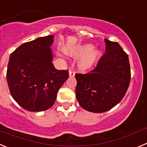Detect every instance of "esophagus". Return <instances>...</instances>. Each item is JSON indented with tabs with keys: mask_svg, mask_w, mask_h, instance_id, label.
<instances>
[{
	"mask_svg": "<svg viewBox=\"0 0 147 147\" xmlns=\"http://www.w3.org/2000/svg\"><path fill=\"white\" fill-rule=\"evenodd\" d=\"M75 76V72L74 71H69V76L70 77H74Z\"/></svg>",
	"mask_w": 147,
	"mask_h": 147,
	"instance_id": "34e87169",
	"label": "esophagus"
}]
</instances>
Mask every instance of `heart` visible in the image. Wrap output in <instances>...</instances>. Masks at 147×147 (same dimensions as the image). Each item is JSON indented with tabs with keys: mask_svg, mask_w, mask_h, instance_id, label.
I'll return each mask as SVG.
<instances>
[{
	"mask_svg": "<svg viewBox=\"0 0 147 147\" xmlns=\"http://www.w3.org/2000/svg\"><path fill=\"white\" fill-rule=\"evenodd\" d=\"M65 51L73 57H80L77 62V67L80 71L90 69L94 65L102 55L99 50L93 49V45L89 43L76 46H67Z\"/></svg>",
	"mask_w": 147,
	"mask_h": 147,
	"instance_id": "obj_1",
	"label": "heart"
}]
</instances>
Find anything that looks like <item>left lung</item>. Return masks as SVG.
<instances>
[{
  "mask_svg": "<svg viewBox=\"0 0 147 147\" xmlns=\"http://www.w3.org/2000/svg\"><path fill=\"white\" fill-rule=\"evenodd\" d=\"M105 40V54L96 67L86 74H75L76 99L83 109L92 113H104L115 107L130 82L128 55L118 42Z\"/></svg>",
  "mask_w": 147,
  "mask_h": 147,
  "instance_id": "obj_1",
  "label": "left lung"
}]
</instances>
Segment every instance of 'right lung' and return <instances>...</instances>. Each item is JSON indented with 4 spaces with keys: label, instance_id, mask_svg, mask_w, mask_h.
Masks as SVG:
<instances>
[{
    "label": "right lung",
    "instance_id": "obj_1",
    "mask_svg": "<svg viewBox=\"0 0 147 147\" xmlns=\"http://www.w3.org/2000/svg\"><path fill=\"white\" fill-rule=\"evenodd\" d=\"M49 35L22 44L11 54L6 79L11 96L25 110L44 111L53 106L57 92L68 78L67 70H57L52 63Z\"/></svg>",
    "mask_w": 147,
    "mask_h": 147
}]
</instances>
